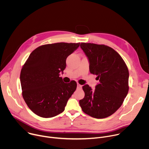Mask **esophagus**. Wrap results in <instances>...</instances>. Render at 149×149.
Returning <instances> with one entry per match:
<instances>
[{
    "mask_svg": "<svg viewBox=\"0 0 149 149\" xmlns=\"http://www.w3.org/2000/svg\"><path fill=\"white\" fill-rule=\"evenodd\" d=\"M81 88H82L81 85H80L79 84H77V88L78 89H81Z\"/></svg>",
    "mask_w": 149,
    "mask_h": 149,
    "instance_id": "obj_1",
    "label": "esophagus"
}]
</instances>
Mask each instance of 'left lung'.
I'll return each mask as SVG.
<instances>
[{
  "mask_svg": "<svg viewBox=\"0 0 149 149\" xmlns=\"http://www.w3.org/2000/svg\"><path fill=\"white\" fill-rule=\"evenodd\" d=\"M80 47L88 59L90 72L97 76L99 83L94 90L87 84L82 87L85 96L79 105L94 118H106L121 107L128 93V68L121 56L108 46L81 43Z\"/></svg>",
  "mask_w": 149,
  "mask_h": 149,
  "instance_id": "obj_1",
  "label": "left lung"
}]
</instances>
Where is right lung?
<instances>
[{"label":"right lung","instance_id":"obj_1","mask_svg":"<svg viewBox=\"0 0 149 149\" xmlns=\"http://www.w3.org/2000/svg\"><path fill=\"white\" fill-rule=\"evenodd\" d=\"M80 43H55L42 45L30 54L20 72L23 98L35 114L55 117L65 110L77 83L63 82L59 73L66 68V59Z\"/></svg>","mask_w":149,"mask_h":149}]
</instances>
